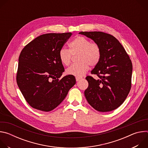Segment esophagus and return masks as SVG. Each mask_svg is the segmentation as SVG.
Listing matches in <instances>:
<instances>
[{
    "label": "esophagus",
    "mask_w": 148,
    "mask_h": 148,
    "mask_svg": "<svg viewBox=\"0 0 148 148\" xmlns=\"http://www.w3.org/2000/svg\"><path fill=\"white\" fill-rule=\"evenodd\" d=\"M82 78H81V77H76L75 78V79H76V81H79L80 79H81Z\"/></svg>",
    "instance_id": "1"
}]
</instances>
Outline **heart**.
Wrapping results in <instances>:
<instances>
[{
	"instance_id": "b5f03b06",
	"label": "heart",
	"mask_w": 148,
	"mask_h": 148,
	"mask_svg": "<svg viewBox=\"0 0 148 148\" xmlns=\"http://www.w3.org/2000/svg\"><path fill=\"white\" fill-rule=\"evenodd\" d=\"M69 50L61 49L58 57L61 64L69 66L71 61L72 55L79 54L77 64L71 66L66 70L69 75L77 77H81L89 70L90 66L94 67L98 64L101 56V51L99 46L96 43H91L87 38L82 36L75 37L69 44Z\"/></svg>"
}]
</instances>
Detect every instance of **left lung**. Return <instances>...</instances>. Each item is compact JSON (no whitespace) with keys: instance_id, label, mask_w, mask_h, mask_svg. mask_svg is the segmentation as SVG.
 I'll return each mask as SVG.
<instances>
[{"instance_id":"8db88e82","label":"left lung","mask_w":148,"mask_h":148,"mask_svg":"<svg viewBox=\"0 0 148 148\" xmlns=\"http://www.w3.org/2000/svg\"><path fill=\"white\" fill-rule=\"evenodd\" d=\"M101 49V56L92 70L99 79L86 78L88 87L84 95L90 105L99 112L113 111L122 104L131 88L132 64L130 56L113 36L101 32H81Z\"/></svg>"}]
</instances>
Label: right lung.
I'll return each mask as SVG.
<instances>
[{"label":"right lung","mask_w":148,"mask_h":148,"mask_svg":"<svg viewBox=\"0 0 148 148\" xmlns=\"http://www.w3.org/2000/svg\"><path fill=\"white\" fill-rule=\"evenodd\" d=\"M71 35V33L42 34L21 51L16 81L32 108L44 112L52 111L75 85L73 75L59 79L64 71L59 59V51Z\"/></svg>","instance_id":"1"}]
</instances>
